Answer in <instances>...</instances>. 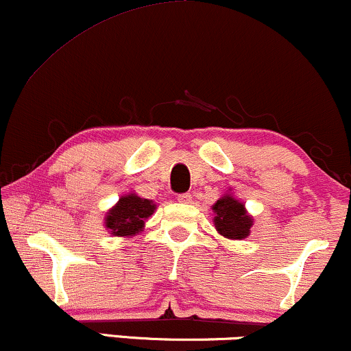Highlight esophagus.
<instances>
[{
  "mask_svg": "<svg viewBox=\"0 0 351 351\" xmlns=\"http://www.w3.org/2000/svg\"><path fill=\"white\" fill-rule=\"evenodd\" d=\"M177 200L180 203H190L192 202V195H190V193H180V195L177 197Z\"/></svg>",
  "mask_w": 351,
  "mask_h": 351,
  "instance_id": "obj_1",
  "label": "esophagus"
}]
</instances>
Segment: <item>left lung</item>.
<instances>
[{"mask_svg": "<svg viewBox=\"0 0 351 351\" xmlns=\"http://www.w3.org/2000/svg\"><path fill=\"white\" fill-rule=\"evenodd\" d=\"M229 190L216 200L215 205H211L215 215L213 224L216 231L226 239L242 241L250 234L254 218L245 210L244 202L237 200Z\"/></svg>", "mask_w": 351, "mask_h": 351, "instance_id": "8db88e82", "label": "left lung"}]
</instances>
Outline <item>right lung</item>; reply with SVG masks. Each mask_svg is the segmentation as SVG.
Listing matches in <instances>:
<instances>
[{"instance_id":"add662e5","label":"right lung","mask_w":351,"mask_h":351,"mask_svg":"<svg viewBox=\"0 0 351 351\" xmlns=\"http://www.w3.org/2000/svg\"><path fill=\"white\" fill-rule=\"evenodd\" d=\"M156 203L136 195L125 193L119 198L104 218V226L115 237H133L145 229V221L154 213Z\"/></svg>"}]
</instances>
